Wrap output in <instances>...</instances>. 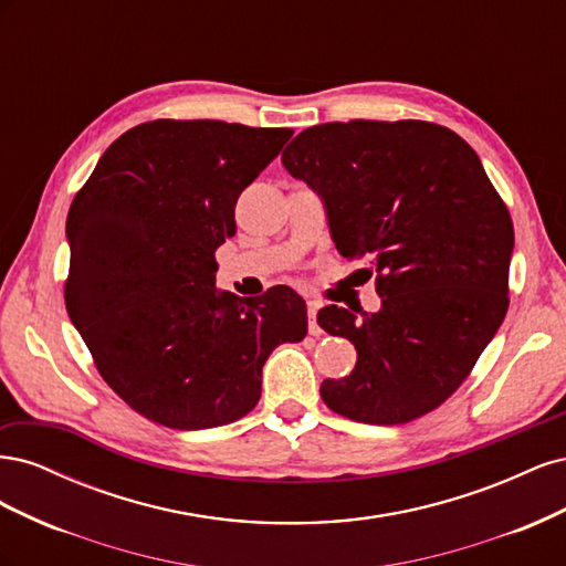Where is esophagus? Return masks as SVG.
<instances>
[{"mask_svg":"<svg viewBox=\"0 0 566 566\" xmlns=\"http://www.w3.org/2000/svg\"><path fill=\"white\" fill-rule=\"evenodd\" d=\"M316 312H318V302H306V316H310V335L318 337L321 328L316 323Z\"/></svg>","mask_w":566,"mask_h":566,"instance_id":"1","label":"esophagus"}]
</instances>
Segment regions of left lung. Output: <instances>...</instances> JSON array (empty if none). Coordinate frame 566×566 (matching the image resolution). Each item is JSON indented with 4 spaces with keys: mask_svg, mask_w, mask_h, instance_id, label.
Here are the masks:
<instances>
[{
    "mask_svg": "<svg viewBox=\"0 0 566 566\" xmlns=\"http://www.w3.org/2000/svg\"><path fill=\"white\" fill-rule=\"evenodd\" d=\"M321 193L337 250L375 264L378 314L323 306L356 366L323 380L337 416L401 424L465 382L507 312L515 229L472 146L424 119H349L300 132L283 156ZM373 273V269H366Z\"/></svg>",
    "mask_w": 566,
    "mask_h": 566,
    "instance_id": "obj_1",
    "label": "left lung"
}]
</instances>
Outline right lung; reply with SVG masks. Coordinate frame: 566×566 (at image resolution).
<instances>
[{
    "label": "right lung",
    "mask_w": 566,
    "mask_h": 566,
    "mask_svg": "<svg viewBox=\"0 0 566 566\" xmlns=\"http://www.w3.org/2000/svg\"><path fill=\"white\" fill-rule=\"evenodd\" d=\"M293 129L153 119L115 139L67 212L65 310L101 378L136 413L208 430L248 416L262 368L306 335L285 285L238 300L214 285L235 200Z\"/></svg>",
    "instance_id": "obj_1"
}]
</instances>
